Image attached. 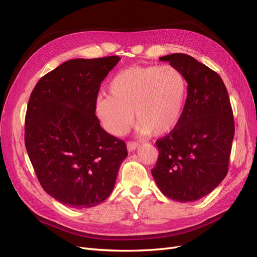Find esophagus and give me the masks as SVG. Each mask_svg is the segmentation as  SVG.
Wrapping results in <instances>:
<instances>
[{
  "label": "esophagus",
  "instance_id": "obj_1",
  "mask_svg": "<svg viewBox=\"0 0 257 257\" xmlns=\"http://www.w3.org/2000/svg\"><path fill=\"white\" fill-rule=\"evenodd\" d=\"M138 147H139V144H138L137 142H128V143H127V150H128L130 152L136 150Z\"/></svg>",
  "mask_w": 257,
  "mask_h": 257
}]
</instances>
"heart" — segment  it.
Wrapping results in <instances>:
<instances>
[{
    "mask_svg": "<svg viewBox=\"0 0 257 257\" xmlns=\"http://www.w3.org/2000/svg\"><path fill=\"white\" fill-rule=\"evenodd\" d=\"M188 83L172 65L132 66L119 72L108 85L109 95L96 100V113L113 135L125 133L133 112L142 135H165L180 121Z\"/></svg>",
    "mask_w": 257,
    "mask_h": 257,
    "instance_id": "obj_1",
    "label": "heart"
}]
</instances>
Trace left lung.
Segmentation results:
<instances>
[{
  "label": "left lung",
  "instance_id": "1",
  "mask_svg": "<svg viewBox=\"0 0 257 257\" xmlns=\"http://www.w3.org/2000/svg\"><path fill=\"white\" fill-rule=\"evenodd\" d=\"M160 60L183 73L188 96L177 126L155 143L159 158L151 173L166 197L190 203L211 193L227 175L234 115L226 87L214 71L183 53Z\"/></svg>",
  "mask_w": 257,
  "mask_h": 257
}]
</instances>
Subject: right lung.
Instances as JSON below:
<instances>
[{"label": "right lung", "mask_w": 257, "mask_h": 257, "mask_svg": "<svg viewBox=\"0 0 257 257\" xmlns=\"http://www.w3.org/2000/svg\"><path fill=\"white\" fill-rule=\"evenodd\" d=\"M111 56L73 59L40 79L29 99L25 142L42 188L61 204L91 208L110 195L126 145L108 134L95 115Z\"/></svg>", "instance_id": "obj_1"}]
</instances>
